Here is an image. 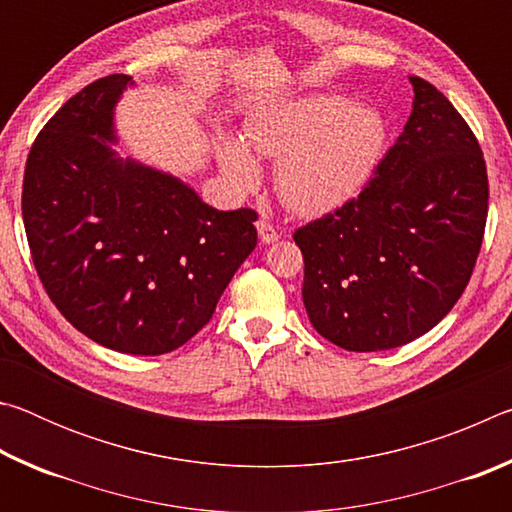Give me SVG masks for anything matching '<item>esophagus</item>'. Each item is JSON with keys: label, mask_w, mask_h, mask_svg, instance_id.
<instances>
[{"label": "esophagus", "mask_w": 512, "mask_h": 512, "mask_svg": "<svg viewBox=\"0 0 512 512\" xmlns=\"http://www.w3.org/2000/svg\"><path fill=\"white\" fill-rule=\"evenodd\" d=\"M257 232H259V239L264 241V244H275L277 239H280V232L273 223H268L266 219H262L257 223Z\"/></svg>", "instance_id": "esophagus-1"}]
</instances>
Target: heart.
<instances>
[{
	"instance_id": "b5f03b06",
	"label": "heart",
	"mask_w": 512,
	"mask_h": 512,
	"mask_svg": "<svg viewBox=\"0 0 512 512\" xmlns=\"http://www.w3.org/2000/svg\"><path fill=\"white\" fill-rule=\"evenodd\" d=\"M257 153L280 160L275 185L289 210L325 214L368 183L384 153V126L375 112L341 97H311L266 110L248 126ZM221 162L239 187L253 189L262 169L248 146L230 137Z\"/></svg>"
}]
</instances>
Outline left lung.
Here are the masks:
<instances>
[{"instance_id": "left-lung-1", "label": "left lung", "mask_w": 512, "mask_h": 512, "mask_svg": "<svg viewBox=\"0 0 512 512\" xmlns=\"http://www.w3.org/2000/svg\"><path fill=\"white\" fill-rule=\"evenodd\" d=\"M402 135L357 198L302 225V300L323 339L391 350L436 327L463 296L488 219L479 140L420 76Z\"/></svg>"}]
</instances>
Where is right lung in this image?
<instances>
[{
	"label": "right lung",
	"mask_w": 512,
	"mask_h": 512,
	"mask_svg": "<svg viewBox=\"0 0 512 512\" xmlns=\"http://www.w3.org/2000/svg\"><path fill=\"white\" fill-rule=\"evenodd\" d=\"M128 74L76 92L33 142L22 183L31 259L56 309L94 343L164 354L210 323L257 246V212H219L192 187L110 149Z\"/></svg>",
	"instance_id": "1"
}]
</instances>
